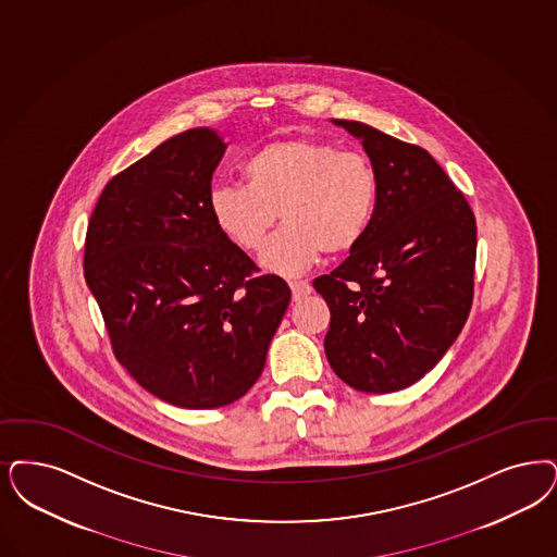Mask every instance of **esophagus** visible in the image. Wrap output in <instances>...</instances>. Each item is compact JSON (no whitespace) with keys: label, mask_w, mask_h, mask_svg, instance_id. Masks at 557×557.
Returning a JSON list of instances; mask_svg holds the SVG:
<instances>
[{"label":"esophagus","mask_w":557,"mask_h":557,"mask_svg":"<svg viewBox=\"0 0 557 557\" xmlns=\"http://www.w3.org/2000/svg\"><path fill=\"white\" fill-rule=\"evenodd\" d=\"M289 289H292V296H294V300H302L305 296H309L311 294V284L309 282H302V280H298V282H289Z\"/></svg>","instance_id":"1"}]
</instances>
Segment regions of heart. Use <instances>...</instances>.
<instances>
[{
	"label": "heart",
	"instance_id": "1",
	"mask_svg": "<svg viewBox=\"0 0 557 557\" xmlns=\"http://www.w3.org/2000/svg\"><path fill=\"white\" fill-rule=\"evenodd\" d=\"M245 184H218L209 211L223 236L259 252L273 225L284 230L261 265L282 275L311 268L323 252L342 255L364 238L377 207V174L357 151H337L312 138H284L259 147L243 163Z\"/></svg>",
	"mask_w": 557,
	"mask_h": 557
}]
</instances>
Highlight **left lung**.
<instances>
[{
  "instance_id": "8db88e82",
  "label": "left lung",
  "mask_w": 557,
  "mask_h": 557,
  "mask_svg": "<svg viewBox=\"0 0 557 557\" xmlns=\"http://www.w3.org/2000/svg\"><path fill=\"white\" fill-rule=\"evenodd\" d=\"M360 140L377 174L364 238L312 282L332 321L335 375L367 394L423 379L456 342L472 307L476 223L465 195L417 145L362 122L332 120Z\"/></svg>"
}]
</instances>
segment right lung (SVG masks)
I'll use <instances>...</instances> for the list:
<instances>
[{
	"label": "right lung",
	"instance_id": "right-lung-1",
	"mask_svg": "<svg viewBox=\"0 0 557 557\" xmlns=\"http://www.w3.org/2000/svg\"><path fill=\"white\" fill-rule=\"evenodd\" d=\"M222 134L190 128L113 176L90 215L85 280L117 362L190 410L243 398L261 377L288 284L259 275L213 222Z\"/></svg>",
	"mask_w": 557,
	"mask_h": 557
}]
</instances>
